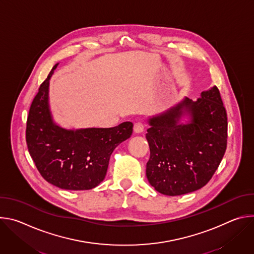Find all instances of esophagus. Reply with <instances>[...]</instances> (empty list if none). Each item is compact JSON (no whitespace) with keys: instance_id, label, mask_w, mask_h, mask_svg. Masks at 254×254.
<instances>
[{"instance_id":"1","label":"esophagus","mask_w":254,"mask_h":254,"mask_svg":"<svg viewBox=\"0 0 254 254\" xmlns=\"http://www.w3.org/2000/svg\"><path fill=\"white\" fill-rule=\"evenodd\" d=\"M143 124L138 122V123H135L134 126H133V131L136 132V133H139V132H142L143 131Z\"/></svg>"}]
</instances>
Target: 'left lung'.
<instances>
[{"mask_svg":"<svg viewBox=\"0 0 254 254\" xmlns=\"http://www.w3.org/2000/svg\"><path fill=\"white\" fill-rule=\"evenodd\" d=\"M188 115L190 121L181 124ZM147 178L160 193L179 196L204 187L219 167L227 147V114L213 86L196 101L185 97L164 114L149 119Z\"/></svg>","mask_w":254,"mask_h":254,"instance_id":"8db88e82","label":"left lung"}]
</instances>
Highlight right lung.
<instances>
[{"label": "right lung", "mask_w": 254, "mask_h": 254, "mask_svg": "<svg viewBox=\"0 0 254 254\" xmlns=\"http://www.w3.org/2000/svg\"><path fill=\"white\" fill-rule=\"evenodd\" d=\"M40 85L27 119L28 151L48 183L65 190H89L102 182L111 155L132 133V123L110 128L66 129L57 126L49 108V80Z\"/></svg>", "instance_id": "right-lung-1"}]
</instances>
